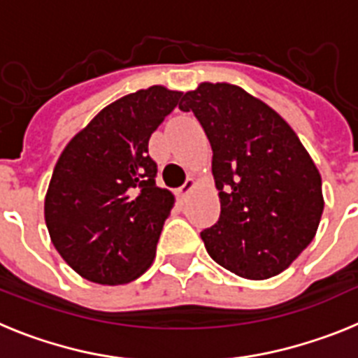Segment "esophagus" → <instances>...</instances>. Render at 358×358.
I'll list each match as a JSON object with an SVG mask.
<instances>
[{"label":"esophagus","mask_w":358,"mask_h":358,"mask_svg":"<svg viewBox=\"0 0 358 358\" xmlns=\"http://www.w3.org/2000/svg\"><path fill=\"white\" fill-rule=\"evenodd\" d=\"M194 188H195V181H194V179H192V177H188L185 185H182L181 188H179V195H181V197H186V195H188L189 192H192V189H194Z\"/></svg>","instance_id":"esophagus-1"}]
</instances>
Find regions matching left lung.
Masks as SVG:
<instances>
[{
	"instance_id": "left-lung-1",
	"label": "left lung",
	"mask_w": 358,
	"mask_h": 358,
	"mask_svg": "<svg viewBox=\"0 0 358 358\" xmlns=\"http://www.w3.org/2000/svg\"><path fill=\"white\" fill-rule=\"evenodd\" d=\"M213 150L217 224L201 231L208 255L248 280L285 271L321 220V176L289 123L238 85L202 82L182 94Z\"/></svg>"
}]
</instances>
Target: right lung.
<instances>
[{
    "instance_id": "1",
    "label": "right lung",
    "mask_w": 358,
    "mask_h": 358,
    "mask_svg": "<svg viewBox=\"0 0 358 358\" xmlns=\"http://www.w3.org/2000/svg\"><path fill=\"white\" fill-rule=\"evenodd\" d=\"M181 94L152 85L120 98L57 161L44 199L46 227L59 255L85 280L123 285L152 265L173 195L156 185L148 140Z\"/></svg>"
}]
</instances>
